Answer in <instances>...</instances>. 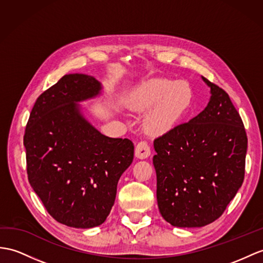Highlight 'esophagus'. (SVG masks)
I'll use <instances>...</instances> for the list:
<instances>
[{
    "label": "esophagus",
    "instance_id": "esophagus-1",
    "mask_svg": "<svg viewBox=\"0 0 263 263\" xmlns=\"http://www.w3.org/2000/svg\"><path fill=\"white\" fill-rule=\"evenodd\" d=\"M135 155H136V157H138L140 159H144V158L148 157L151 155V147H149L148 143L145 142V140L139 142L136 145Z\"/></svg>",
    "mask_w": 263,
    "mask_h": 263
}]
</instances>
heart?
<instances>
[{
    "instance_id": "b5f03b06",
    "label": "heart",
    "mask_w": 263,
    "mask_h": 263,
    "mask_svg": "<svg viewBox=\"0 0 263 263\" xmlns=\"http://www.w3.org/2000/svg\"><path fill=\"white\" fill-rule=\"evenodd\" d=\"M194 100L193 89L185 81L155 78L138 87L132 104L139 110L153 108L145 126L153 134H162L181 123L190 112Z\"/></svg>"
}]
</instances>
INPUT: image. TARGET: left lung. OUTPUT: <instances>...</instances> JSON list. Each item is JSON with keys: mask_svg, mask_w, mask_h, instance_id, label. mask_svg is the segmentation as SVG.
Returning a JSON list of instances; mask_svg holds the SVG:
<instances>
[{"mask_svg": "<svg viewBox=\"0 0 263 263\" xmlns=\"http://www.w3.org/2000/svg\"><path fill=\"white\" fill-rule=\"evenodd\" d=\"M202 79L211 88L205 109L154 140L158 209L178 228L219 219L245 180V125L229 95Z\"/></svg>", "mask_w": 263, "mask_h": 263, "instance_id": "8db88e82", "label": "left lung"}]
</instances>
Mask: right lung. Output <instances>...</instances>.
I'll return each instance as SVG.
<instances>
[{
	"instance_id": "add662e5",
	"label": "right lung",
	"mask_w": 263,
	"mask_h": 263,
	"mask_svg": "<svg viewBox=\"0 0 263 263\" xmlns=\"http://www.w3.org/2000/svg\"><path fill=\"white\" fill-rule=\"evenodd\" d=\"M100 90L91 76H63L39 96L25 128L30 185L48 213L71 228L106 221L119 178L134 158L132 140L102 135L76 104Z\"/></svg>"
}]
</instances>
